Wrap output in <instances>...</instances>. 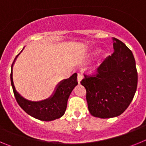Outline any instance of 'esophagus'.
Masks as SVG:
<instances>
[{"mask_svg":"<svg viewBox=\"0 0 146 146\" xmlns=\"http://www.w3.org/2000/svg\"><path fill=\"white\" fill-rule=\"evenodd\" d=\"M82 79V75L80 74V73H78V74H77V81H78L79 83L81 82Z\"/></svg>","mask_w":146,"mask_h":146,"instance_id":"obj_1","label":"esophagus"}]
</instances>
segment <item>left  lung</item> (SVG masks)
Masks as SVG:
<instances>
[{
	"label": "left lung",
	"instance_id": "8db88e82",
	"mask_svg": "<svg viewBox=\"0 0 146 146\" xmlns=\"http://www.w3.org/2000/svg\"><path fill=\"white\" fill-rule=\"evenodd\" d=\"M114 52L98 67L94 74H84L80 82L86 89L88 110L101 118L116 117L133 99L137 86L134 55L124 43L113 38Z\"/></svg>",
	"mask_w": 146,
	"mask_h": 146
}]
</instances>
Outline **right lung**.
<instances>
[{"mask_svg":"<svg viewBox=\"0 0 146 146\" xmlns=\"http://www.w3.org/2000/svg\"><path fill=\"white\" fill-rule=\"evenodd\" d=\"M17 56L18 55L16 58ZM13 64L11 65V72L10 74L11 83L17 102L22 109L33 118L44 121H53L63 116L66 110L67 101L69 95L74 88L78 84L77 73H74L68 79L61 81L57 86L53 95L49 99L40 102H31L20 96V94H18L15 89L12 77Z\"/></svg>","mask_w":146,"mask_h":146,"instance_id":"right-lung-1","label":"right lung"}]
</instances>
